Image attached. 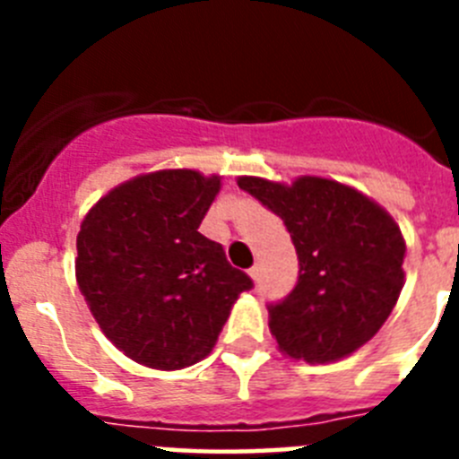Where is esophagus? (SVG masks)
Returning a JSON list of instances; mask_svg holds the SVG:
<instances>
[{"label":"esophagus","instance_id":"esophagus-1","mask_svg":"<svg viewBox=\"0 0 459 459\" xmlns=\"http://www.w3.org/2000/svg\"><path fill=\"white\" fill-rule=\"evenodd\" d=\"M248 273H250V278H253V280H259V273H262V269H259V264H255L253 269L248 271Z\"/></svg>","mask_w":459,"mask_h":459}]
</instances>
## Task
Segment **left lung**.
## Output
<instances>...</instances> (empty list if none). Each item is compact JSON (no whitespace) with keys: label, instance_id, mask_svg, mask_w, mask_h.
Returning <instances> with one entry per match:
<instances>
[{"label":"left lung","instance_id":"1","mask_svg":"<svg viewBox=\"0 0 459 459\" xmlns=\"http://www.w3.org/2000/svg\"><path fill=\"white\" fill-rule=\"evenodd\" d=\"M237 184L282 218L299 255L294 290L266 306L280 351L307 363L354 354L403 291L407 248L397 222L363 193L322 177Z\"/></svg>","mask_w":459,"mask_h":459}]
</instances>
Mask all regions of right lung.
<instances>
[{"mask_svg": "<svg viewBox=\"0 0 459 459\" xmlns=\"http://www.w3.org/2000/svg\"><path fill=\"white\" fill-rule=\"evenodd\" d=\"M218 190L216 174H142L100 197L80 225V291L135 363L181 370L209 356L238 294L253 287L221 243L197 232Z\"/></svg>", "mask_w": 459, "mask_h": 459, "instance_id": "right-lung-1", "label": "right lung"}]
</instances>
